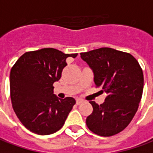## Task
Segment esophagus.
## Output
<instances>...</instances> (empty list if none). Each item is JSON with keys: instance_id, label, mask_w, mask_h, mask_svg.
I'll return each mask as SVG.
<instances>
[{"instance_id": "esophagus-1", "label": "esophagus", "mask_w": 153, "mask_h": 153, "mask_svg": "<svg viewBox=\"0 0 153 153\" xmlns=\"http://www.w3.org/2000/svg\"><path fill=\"white\" fill-rule=\"evenodd\" d=\"M83 103V100H82V99H77V101H76L77 104H80V103Z\"/></svg>"}]
</instances>
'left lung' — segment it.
Wrapping results in <instances>:
<instances>
[{
  "instance_id": "obj_1",
  "label": "left lung",
  "mask_w": 153,
  "mask_h": 153,
  "mask_svg": "<svg viewBox=\"0 0 153 153\" xmlns=\"http://www.w3.org/2000/svg\"><path fill=\"white\" fill-rule=\"evenodd\" d=\"M80 57L92 70L97 87L107 94L100 105L90 102L93 111L86 125L97 135H115L129 124L138 110L144 86L142 69L132 55L111 48L80 53Z\"/></svg>"
}]
</instances>
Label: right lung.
<instances>
[{"label":"right lung","mask_w":153,"mask_h":153,"mask_svg":"<svg viewBox=\"0 0 153 153\" xmlns=\"http://www.w3.org/2000/svg\"><path fill=\"white\" fill-rule=\"evenodd\" d=\"M53 48L26 52L18 59L10 72V96L13 108L28 130L47 135L61 129L75 104L74 97L64 99L54 94L53 84L62 77L67 58Z\"/></svg>","instance_id":"add662e5"}]
</instances>
